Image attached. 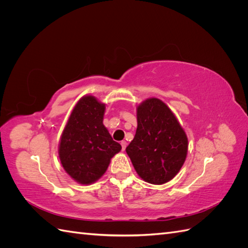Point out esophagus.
Returning <instances> with one entry per match:
<instances>
[{
	"label": "esophagus",
	"mask_w": 248,
	"mask_h": 248,
	"mask_svg": "<svg viewBox=\"0 0 248 248\" xmlns=\"http://www.w3.org/2000/svg\"><path fill=\"white\" fill-rule=\"evenodd\" d=\"M121 146H122V150H123V151H125V149H126V147H127V142H126L125 140H122V141H121Z\"/></svg>",
	"instance_id": "1"
}]
</instances>
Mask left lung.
<instances>
[{
	"mask_svg": "<svg viewBox=\"0 0 248 248\" xmlns=\"http://www.w3.org/2000/svg\"><path fill=\"white\" fill-rule=\"evenodd\" d=\"M138 128L126 152L138 175L154 185L167 183L183 167L188 139L171 109L151 97L137 107Z\"/></svg>",
	"mask_w": 248,
	"mask_h": 248,
	"instance_id": "8db88e82",
	"label": "left lung"
}]
</instances>
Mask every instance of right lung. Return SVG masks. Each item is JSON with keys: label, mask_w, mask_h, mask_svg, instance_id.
<instances>
[{"label": "right lung", "mask_w": 248, "mask_h": 248, "mask_svg": "<svg viewBox=\"0 0 248 248\" xmlns=\"http://www.w3.org/2000/svg\"><path fill=\"white\" fill-rule=\"evenodd\" d=\"M106 104L85 95L73 107L59 141V158L74 181L90 185L107 171L110 159L121 151L103 125Z\"/></svg>", "instance_id": "1"}]
</instances>
